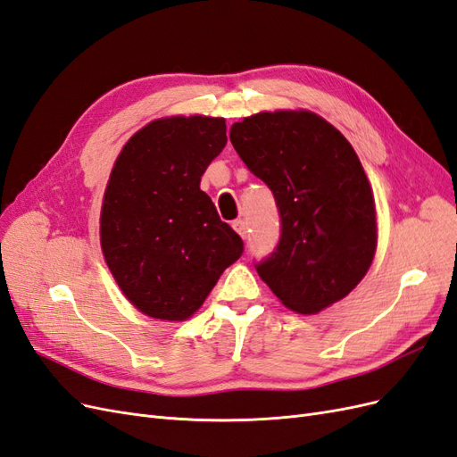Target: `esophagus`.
I'll return each mask as SVG.
<instances>
[{"mask_svg":"<svg viewBox=\"0 0 457 457\" xmlns=\"http://www.w3.org/2000/svg\"><path fill=\"white\" fill-rule=\"evenodd\" d=\"M232 227H234V230H237V232L240 234V237H242L244 240L247 238V225H245V220H242V219H240V220H234Z\"/></svg>","mask_w":457,"mask_h":457,"instance_id":"esophagus-1","label":"esophagus"}]
</instances>
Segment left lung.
Returning a JSON list of instances; mask_svg holds the SVG:
<instances>
[{"label": "left lung", "instance_id": "1", "mask_svg": "<svg viewBox=\"0 0 457 457\" xmlns=\"http://www.w3.org/2000/svg\"><path fill=\"white\" fill-rule=\"evenodd\" d=\"M230 143L280 213L278 244L255 262L272 294L301 314L349 295L378 244L371 187L349 141L307 110H278L234 123Z\"/></svg>", "mask_w": 457, "mask_h": 457}]
</instances>
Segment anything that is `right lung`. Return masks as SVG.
Returning <instances> with one entry per match:
<instances>
[{
    "mask_svg": "<svg viewBox=\"0 0 457 457\" xmlns=\"http://www.w3.org/2000/svg\"><path fill=\"white\" fill-rule=\"evenodd\" d=\"M227 145L223 118H165L123 146L101 212V245L120 289L146 316L187 320L244 242L200 190Z\"/></svg>",
    "mask_w": 457,
    "mask_h": 457,
    "instance_id": "right-lung-1",
    "label": "right lung"
}]
</instances>
